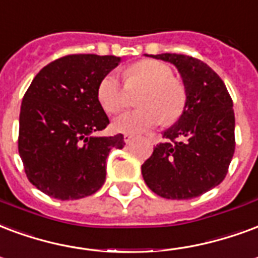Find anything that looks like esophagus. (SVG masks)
I'll list each match as a JSON object with an SVG mask.
<instances>
[{
  "label": "esophagus",
  "mask_w": 258,
  "mask_h": 258,
  "mask_svg": "<svg viewBox=\"0 0 258 258\" xmlns=\"http://www.w3.org/2000/svg\"><path fill=\"white\" fill-rule=\"evenodd\" d=\"M133 141H134V135H128V134L124 135V142H125V144H131Z\"/></svg>",
  "instance_id": "obj_1"
}]
</instances>
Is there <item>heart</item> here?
<instances>
[{
  "instance_id": "1",
  "label": "heart",
  "mask_w": 258,
  "mask_h": 258,
  "mask_svg": "<svg viewBox=\"0 0 258 258\" xmlns=\"http://www.w3.org/2000/svg\"><path fill=\"white\" fill-rule=\"evenodd\" d=\"M128 85L145 86L138 98L141 109L120 114L112 123L114 131L137 135L164 123H173L182 116L187 102V93L180 81L173 78L171 67L157 60L135 62L125 72ZM97 100L102 109L114 114L125 105V91L114 72H108L97 86Z\"/></svg>"
}]
</instances>
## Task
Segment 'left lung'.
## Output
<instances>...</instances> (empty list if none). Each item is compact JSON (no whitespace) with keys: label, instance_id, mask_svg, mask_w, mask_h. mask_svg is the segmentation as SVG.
Instances as JSON below:
<instances>
[{"label":"left lung","instance_id":"1","mask_svg":"<svg viewBox=\"0 0 258 258\" xmlns=\"http://www.w3.org/2000/svg\"><path fill=\"white\" fill-rule=\"evenodd\" d=\"M153 58L176 67L187 102L164 142L142 164L148 187L168 200L198 197L223 182L235 150V116L224 82L204 61L163 53Z\"/></svg>","mask_w":258,"mask_h":258}]
</instances>
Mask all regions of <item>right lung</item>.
<instances>
[{
  "mask_svg": "<svg viewBox=\"0 0 258 258\" xmlns=\"http://www.w3.org/2000/svg\"><path fill=\"white\" fill-rule=\"evenodd\" d=\"M120 57L68 54L43 67L23 97L19 154L28 180L53 198L79 200L104 184L106 158L123 134L91 135L109 124L97 100L101 78Z\"/></svg>",
  "mask_w": 258,
  "mask_h": 258,
  "instance_id": "obj_1",
  "label": "right lung"
}]
</instances>
